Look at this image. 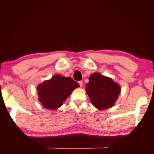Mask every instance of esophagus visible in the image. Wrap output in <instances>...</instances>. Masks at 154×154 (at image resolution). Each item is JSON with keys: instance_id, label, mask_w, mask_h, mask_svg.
I'll return each instance as SVG.
<instances>
[{"instance_id": "34e87169", "label": "esophagus", "mask_w": 154, "mask_h": 154, "mask_svg": "<svg viewBox=\"0 0 154 154\" xmlns=\"http://www.w3.org/2000/svg\"><path fill=\"white\" fill-rule=\"evenodd\" d=\"M79 84L80 87H82L83 86V81H79Z\"/></svg>"}]
</instances>
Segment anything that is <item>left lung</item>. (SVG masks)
<instances>
[{
    "mask_svg": "<svg viewBox=\"0 0 154 154\" xmlns=\"http://www.w3.org/2000/svg\"><path fill=\"white\" fill-rule=\"evenodd\" d=\"M86 91L91 102L97 109L104 110L115 103L120 93V87L109 77L99 73L91 75Z\"/></svg>",
    "mask_w": 154,
    "mask_h": 154,
    "instance_id": "left-lung-1",
    "label": "left lung"
}]
</instances>
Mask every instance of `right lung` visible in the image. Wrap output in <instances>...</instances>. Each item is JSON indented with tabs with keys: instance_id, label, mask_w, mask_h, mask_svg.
I'll use <instances>...</instances> for the list:
<instances>
[{
	"instance_id": "right-lung-1",
	"label": "right lung",
	"mask_w": 154,
	"mask_h": 154,
	"mask_svg": "<svg viewBox=\"0 0 154 154\" xmlns=\"http://www.w3.org/2000/svg\"><path fill=\"white\" fill-rule=\"evenodd\" d=\"M79 86L71 77L56 75L38 87L39 100L45 109L54 110L61 106L72 91Z\"/></svg>"
}]
</instances>
